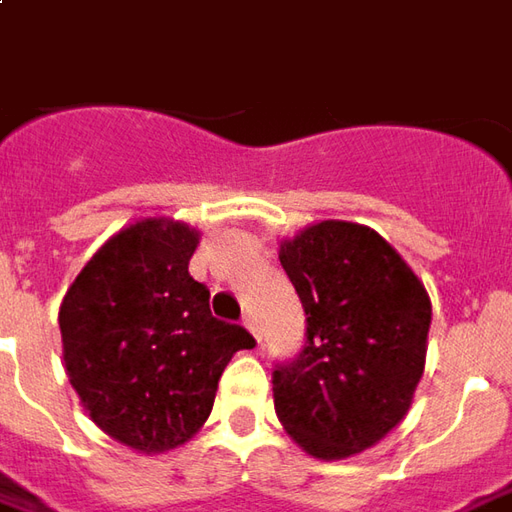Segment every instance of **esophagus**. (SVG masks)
Here are the masks:
<instances>
[{"instance_id": "1", "label": "esophagus", "mask_w": 512, "mask_h": 512, "mask_svg": "<svg viewBox=\"0 0 512 512\" xmlns=\"http://www.w3.org/2000/svg\"><path fill=\"white\" fill-rule=\"evenodd\" d=\"M242 324L250 329V335H253L256 341H262V335H259V327H256V318H253V315H245V321H242Z\"/></svg>"}]
</instances>
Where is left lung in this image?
<instances>
[{"mask_svg":"<svg viewBox=\"0 0 512 512\" xmlns=\"http://www.w3.org/2000/svg\"><path fill=\"white\" fill-rule=\"evenodd\" d=\"M279 262L307 315V341L273 369L284 431L315 459H346L406 417L425 369L431 301L372 228L324 219L284 239Z\"/></svg>","mask_w":512,"mask_h":512,"instance_id":"1","label":"left lung"}]
</instances>
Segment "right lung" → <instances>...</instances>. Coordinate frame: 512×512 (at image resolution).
Here are the masks:
<instances>
[{
	"mask_svg": "<svg viewBox=\"0 0 512 512\" xmlns=\"http://www.w3.org/2000/svg\"><path fill=\"white\" fill-rule=\"evenodd\" d=\"M200 233L149 216L106 239L58 310L64 369L92 423L140 454L188 442L214 408L239 349V324L216 321L188 262Z\"/></svg>",
	"mask_w": 512,
	"mask_h": 512,
	"instance_id": "1",
	"label": "right lung"
}]
</instances>
